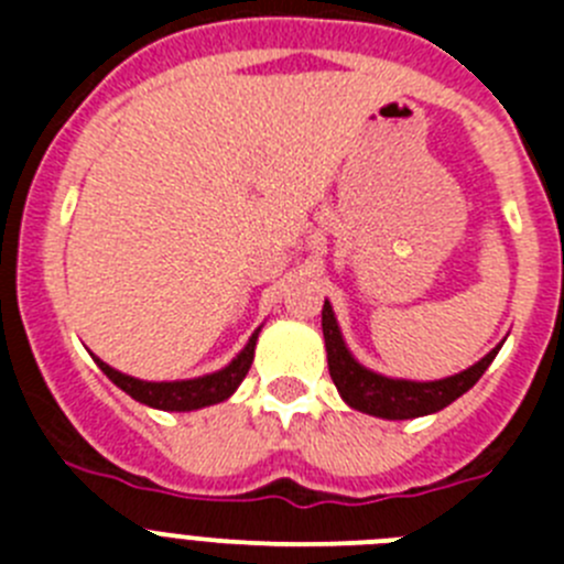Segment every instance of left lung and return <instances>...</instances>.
<instances>
[{"label":"left lung","mask_w":564,"mask_h":564,"mask_svg":"<svg viewBox=\"0 0 564 564\" xmlns=\"http://www.w3.org/2000/svg\"><path fill=\"white\" fill-rule=\"evenodd\" d=\"M322 333H325L330 378L344 403L364 412V415L387 417V421H410V417L432 415V412H441L443 406H449L452 401H457L463 392H468L480 381L482 372L488 370V364L495 361L502 347L500 341L480 361L449 378L410 381V378L381 376V372H372L370 367L358 364L347 341H344L341 327H338L336 313H333V305L327 299L325 307H322Z\"/></svg>","instance_id":"left-lung-1"}]
</instances>
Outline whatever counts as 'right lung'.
Returning a JSON list of instances; mask_svg holds the SVG:
<instances>
[{
	"label": "right lung",
	"instance_id": "1",
	"mask_svg": "<svg viewBox=\"0 0 564 564\" xmlns=\"http://www.w3.org/2000/svg\"><path fill=\"white\" fill-rule=\"evenodd\" d=\"M259 330H262V327H257V330L251 333L246 347H242L223 370L208 372V376L200 378H183V381H143V378L118 372L98 356L93 358H96V364L104 370V376H107L115 387H121L127 395H132L134 401H141L147 403V406H152V410L163 412H192L203 410V406H212V403L228 401V398L237 392L242 378L251 370Z\"/></svg>",
	"mask_w": 564,
	"mask_h": 564
}]
</instances>
